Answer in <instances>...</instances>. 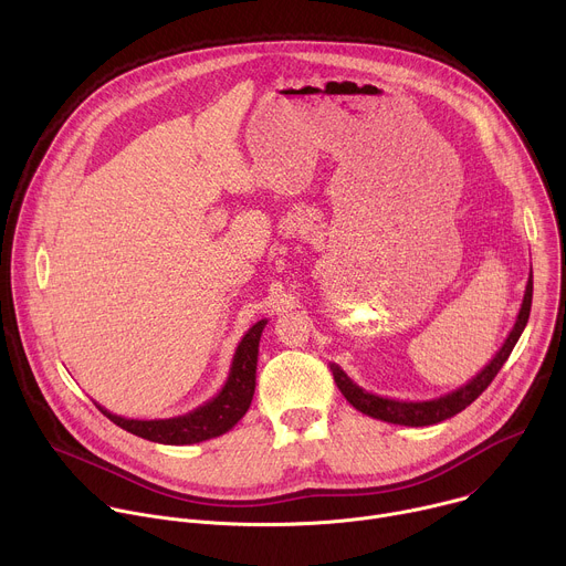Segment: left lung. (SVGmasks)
<instances>
[{
	"instance_id": "obj_1",
	"label": "left lung",
	"mask_w": 566,
	"mask_h": 566,
	"mask_svg": "<svg viewBox=\"0 0 566 566\" xmlns=\"http://www.w3.org/2000/svg\"><path fill=\"white\" fill-rule=\"evenodd\" d=\"M531 300H533V271L528 273V282H526V291H524V300H522L517 319H515V325H513L509 338L504 340L502 349L474 378H470L465 385L457 387L450 394H443V396L432 398V400L385 398V396H378V394H371V391L363 389L336 363H332L329 367L334 371V380H336L338 389L343 391V396L352 402V406L358 412H363L371 419L396 423V426H410V428H423V426L441 423V421L459 415L461 410H465L470 402L493 382V378L497 376L502 365L509 360L513 347L517 345V340H520V336L526 327L528 313H531Z\"/></svg>"
}]
</instances>
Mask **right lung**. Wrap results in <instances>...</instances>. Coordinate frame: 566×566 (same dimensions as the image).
Segmentation results:
<instances>
[{
  "label": "right lung",
  "mask_w": 566,
  "mask_h": 566,
  "mask_svg": "<svg viewBox=\"0 0 566 566\" xmlns=\"http://www.w3.org/2000/svg\"><path fill=\"white\" fill-rule=\"evenodd\" d=\"M266 322L269 319L255 322V325L247 332V336L239 340L223 387L219 389L217 396H212L197 410L181 417H172V419L138 421V419H125V417L112 415L109 410L98 406V402L96 408L118 428L154 443L190 446V443H199V441H208L226 434L251 408V400L255 394L260 338Z\"/></svg>",
  "instance_id": "right-lung-1"
}]
</instances>
